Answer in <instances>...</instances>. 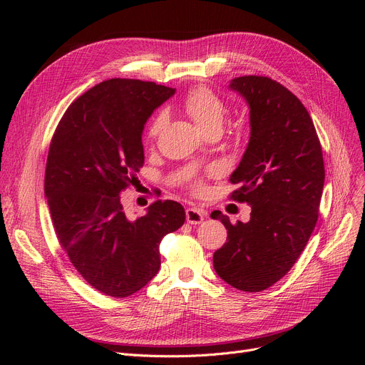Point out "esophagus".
Returning <instances> with one entry per match:
<instances>
[{
    "label": "esophagus",
    "instance_id": "esophagus-1",
    "mask_svg": "<svg viewBox=\"0 0 365 365\" xmlns=\"http://www.w3.org/2000/svg\"><path fill=\"white\" fill-rule=\"evenodd\" d=\"M186 220L190 225H198L204 220V213L200 208H186Z\"/></svg>",
    "mask_w": 365,
    "mask_h": 365
}]
</instances>
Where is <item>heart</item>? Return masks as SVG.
<instances>
[{
    "label": "heart",
    "instance_id": "1",
    "mask_svg": "<svg viewBox=\"0 0 365 365\" xmlns=\"http://www.w3.org/2000/svg\"><path fill=\"white\" fill-rule=\"evenodd\" d=\"M183 108L189 117L192 118L195 124L205 133H212L215 130L222 128L226 108L223 101L213 90H210L207 87H197L194 90H190L183 101ZM165 124V112H160L153 117L148 128V138L150 142L158 138V134L163 131ZM190 187H192L195 192H201L204 189L202 182L200 179L190 182Z\"/></svg>",
    "mask_w": 365,
    "mask_h": 365
}]
</instances>
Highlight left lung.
<instances>
[{"label": "left lung", "mask_w": 365, "mask_h": 365, "mask_svg": "<svg viewBox=\"0 0 365 365\" xmlns=\"http://www.w3.org/2000/svg\"><path fill=\"white\" fill-rule=\"evenodd\" d=\"M229 88L250 108V140L231 183L234 201L252 207L247 223H231L213 256L217 275L242 292L269 289L289 272L318 220L324 187L322 149L309 112L279 83L259 75L234 78Z\"/></svg>", "instance_id": "left-lung-1"}]
</instances>
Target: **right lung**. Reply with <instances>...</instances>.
Here are the masks:
<instances>
[{
    "mask_svg": "<svg viewBox=\"0 0 365 365\" xmlns=\"http://www.w3.org/2000/svg\"><path fill=\"white\" fill-rule=\"evenodd\" d=\"M175 88L112 78L80 96L65 112L48 149L44 192L71 263L98 292L128 297L160 271V242L185 223V208L155 201L133 219L121 192L145 163L142 133Z\"/></svg>",
    "mask_w": 365,
    "mask_h": 365,
    "instance_id": "add662e5",
    "label": "right lung"
}]
</instances>
